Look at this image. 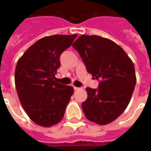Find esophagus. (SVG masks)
<instances>
[{"label":"esophagus","instance_id":"obj_1","mask_svg":"<svg viewBox=\"0 0 151 151\" xmlns=\"http://www.w3.org/2000/svg\"><path fill=\"white\" fill-rule=\"evenodd\" d=\"M73 88H74V90H78L80 88H78V87H75V86H73Z\"/></svg>","mask_w":151,"mask_h":151}]
</instances>
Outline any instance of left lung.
I'll use <instances>...</instances> for the list:
<instances>
[{"label":"left lung","mask_w":151,"mask_h":151,"mask_svg":"<svg viewBox=\"0 0 151 151\" xmlns=\"http://www.w3.org/2000/svg\"><path fill=\"white\" fill-rule=\"evenodd\" d=\"M87 71L99 80L98 88H86L82 110L90 122L106 124L117 119L129 105L136 83L133 63L111 40L81 35L73 44Z\"/></svg>","instance_id":"left-lung-1"}]
</instances>
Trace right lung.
I'll list each match as a JSON object with an SVG mask.
<instances>
[{
    "instance_id": "add662e5",
    "label": "right lung",
    "mask_w": 151,
    "mask_h": 151,
    "mask_svg": "<svg viewBox=\"0 0 151 151\" xmlns=\"http://www.w3.org/2000/svg\"><path fill=\"white\" fill-rule=\"evenodd\" d=\"M78 34L53 35L41 38L17 62L15 84L19 99L30 119L50 127L63 117L73 88L55 82L60 55L72 45Z\"/></svg>"
}]
</instances>
